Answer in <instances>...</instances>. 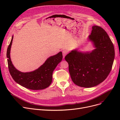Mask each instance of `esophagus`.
<instances>
[{"mask_svg":"<svg viewBox=\"0 0 120 120\" xmlns=\"http://www.w3.org/2000/svg\"><path fill=\"white\" fill-rule=\"evenodd\" d=\"M62 53H63V58H65V56L67 55V51L66 50H63L62 51Z\"/></svg>","mask_w":120,"mask_h":120,"instance_id":"esophagus-1","label":"esophagus"}]
</instances>
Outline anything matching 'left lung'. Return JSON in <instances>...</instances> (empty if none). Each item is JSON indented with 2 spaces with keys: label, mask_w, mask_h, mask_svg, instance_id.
Wrapping results in <instances>:
<instances>
[{
  "label": "left lung",
  "mask_w": 120,
  "mask_h": 120,
  "mask_svg": "<svg viewBox=\"0 0 120 120\" xmlns=\"http://www.w3.org/2000/svg\"><path fill=\"white\" fill-rule=\"evenodd\" d=\"M89 38L95 49L91 52L73 50L65 56L73 82L81 87L95 86L106 78L115 57L113 44L106 31L101 27H92Z\"/></svg>",
  "instance_id": "8db88e82"
}]
</instances>
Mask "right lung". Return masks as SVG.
Instances as JSON below:
<instances>
[{
	"instance_id": "add662e5",
	"label": "right lung",
	"mask_w": 120,
	"mask_h": 120,
	"mask_svg": "<svg viewBox=\"0 0 120 120\" xmlns=\"http://www.w3.org/2000/svg\"><path fill=\"white\" fill-rule=\"evenodd\" d=\"M12 36L7 51L9 72L15 82L20 85L32 90H41L48 87L52 82V73L63 58L62 52L50 56L37 70L29 72H22L14 66L11 60L10 50L13 40Z\"/></svg>"
}]
</instances>
